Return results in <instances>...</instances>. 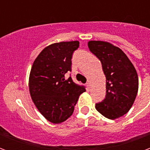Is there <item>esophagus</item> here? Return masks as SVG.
I'll use <instances>...</instances> for the list:
<instances>
[{
  "mask_svg": "<svg viewBox=\"0 0 150 150\" xmlns=\"http://www.w3.org/2000/svg\"><path fill=\"white\" fill-rule=\"evenodd\" d=\"M86 86H87V88H88V90H90V87H91V84H90V83H86Z\"/></svg>",
  "mask_w": 150,
  "mask_h": 150,
  "instance_id": "esophagus-1",
  "label": "esophagus"
}]
</instances>
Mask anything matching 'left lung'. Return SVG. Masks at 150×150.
<instances>
[{
    "label": "left lung",
    "instance_id": "obj_1",
    "mask_svg": "<svg viewBox=\"0 0 150 150\" xmlns=\"http://www.w3.org/2000/svg\"><path fill=\"white\" fill-rule=\"evenodd\" d=\"M88 48L100 59L106 77V97L96 104L99 112L110 120L124 116L132 108L138 91L134 66L119 47L104 41H89Z\"/></svg>",
    "mask_w": 150,
    "mask_h": 150
}]
</instances>
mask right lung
I'll return each instance as SVG.
<instances>
[{
    "instance_id": "obj_1",
    "label": "right lung",
    "mask_w": 150,
    "mask_h": 150,
    "mask_svg": "<svg viewBox=\"0 0 150 150\" xmlns=\"http://www.w3.org/2000/svg\"><path fill=\"white\" fill-rule=\"evenodd\" d=\"M79 41L61 42L47 46L34 60L29 77L31 99L40 113L53 124L64 122L71 116L79 96L86 90L65 79L71 71L72 54Z\"/></svg>"
}]
</instances>
